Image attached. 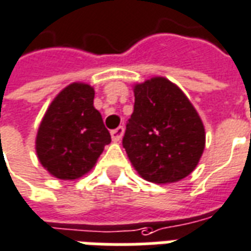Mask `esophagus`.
<instances>
[{"label":"esophagus","mask_w":251,"mask_h":251,"mask_svg":"<svg viewBox=\"0 0 251 251\" xmlns=\"http://www.w3.org/2000/svg\"><path fill=\"white\" fill-rule=\"evenodd\" d=\"M123 134H124V128H123L122 126H120V127H117V128L112 129L111 131L112 140H113V142H120Z\"/></svg>","instance_id":"obj_1"}]
</instances>
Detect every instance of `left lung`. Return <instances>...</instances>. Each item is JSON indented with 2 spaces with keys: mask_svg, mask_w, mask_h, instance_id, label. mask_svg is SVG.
<instances>
[{
  "mask_svg": "<svg viewBox=\"0 0 251 251\" xmlns=\"http://www.w3.org/2000/svg\"><path fill=\"white\" fill-rule=\"evenodd\" d=\"M134 112L126 124L123 147L147 181L169 184L193 172L205 145L201 119L174 83L151 78L134 89Z\"/></svg>",
  "mask_w": 251,
  "mask_h": 251,
  "instance_id": "1",
  "label": "left lung"
}]
</instances>
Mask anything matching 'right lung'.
Wrapping results in <instances>:
<instances>
[{"label":"right lung","instance_id":"add662e5","mask_svg":"<svg viewBox=\"0 0 251 251\" xmlns=\"http://www.w3.org/2000/svg\"><path fill=\"white\" fill-rule=\"evenodd\" d=\"M94 90L85 83L63 89L46 112L36 136L39 161L60 179H75L93 168L104 146L111 143Z\"/></svg>","mask_w":251,"mask_h":251}]
</instances>
